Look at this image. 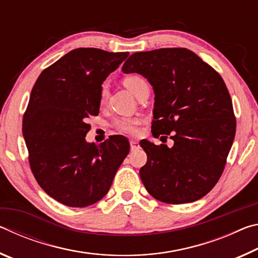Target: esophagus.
<instances>
[{
  "instance_id": "esophagus-1",
  "label": "esophagus",
  "mask_w": 258,
  "mask_h": 258,
  "mask_svg": "<svg viewBox=\"0 0 258 258\" xmlns=\"http://www.w3.org/2000/svg\"><path fill=\"white\" fill-rule=\"evenodd\" d=\"M130 145H131V150H135V149H139V148H140L139 142L135 141V140H131Z\"/></svg>"
}]
</instances>
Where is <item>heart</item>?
Listing matches in <instances>:
<instances>
[{
    "mask_svg": "<svg viewBox=\"0 0 258 258\" xmlns=\"http://www.w3.org/2000/svg\"><path fill=\"white\" fill-rule=\"evenodd\" d=\"M146 84L147 82L145 78L139 75H128L124 78V85L127 87L135 97H137L140 89ZM108 94H109L108 86L106 84H103L101 87V91H100V103L104 104L107 102ZM139 125H140V120L138 118H119L113 121L112 127L119 133H124L127 135H135L139 132Z\"/></svg>",
    "mask_w": 258,
    "mask_h": 258,
    "instance_id": "1",
    "label": "heart"
}]
</instances>
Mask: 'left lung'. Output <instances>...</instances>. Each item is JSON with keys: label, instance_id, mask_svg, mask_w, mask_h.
I'll list each match as a JSON object with an SVG mask.
<instances>
[{"label": "left lung", "instance_id": "1", "mask_svg": "<svg viewBox=\"0 0 258 258\" xmlns=\"http://www.w3.org/2000/svg\"><path fill=\"white\" fill-rule=\"evenodd\" d=\"M121 71L149 81L155 92L152 135L167 134L174 141L172 148L140 142L148 157L140 169L147 191L173 205L203 198L220 180L235 135L223 78L184 47L137 52Z\"/></svg>", "mask_w": 258, "mask_h": 258}]
</instances>
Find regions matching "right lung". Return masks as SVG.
<instances>
[{
    "label": "right lung",
    "mask_w": 258,
    "mask_h": 258,
    "mask_svg": "<svg viewBox=\"0 0 258 258\" xmlns=\"http://www.w3.org/2000/svg\"><path fill=\"white\" fill-rule=\"evenodd\" d=\"M128 56L94 47L75 49L38 76L24 113L30 169L56 202L86 207L107 195L130 152L124 137L86 142L90 116H98L101 84Z\"/></svg>",
    "instance_id": "obj_1"
}]
</instances>
